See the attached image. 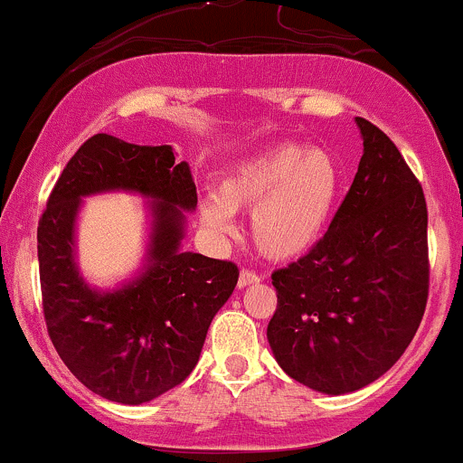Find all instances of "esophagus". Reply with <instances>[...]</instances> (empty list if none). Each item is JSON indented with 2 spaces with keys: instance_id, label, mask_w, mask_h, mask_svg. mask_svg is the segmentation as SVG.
Returning <instances> with one entry per match:
<instances>
[{
  "instance_id": "1",
  "label": "esophagus",
  "mask_w": 463,
  "mask_h": 463,
  "mask_svg": "<svg viewBox=\"0 0 463 463\" xmlns=\"http://www.w3.org/2000/svg\"><path fill=\"white\" fill-rule=\"evenodd\" d=\"M261 283V276H259L257 272H250V269H241V274H239V287H250V285H257Z\"/></svg>"
}]
</instances>
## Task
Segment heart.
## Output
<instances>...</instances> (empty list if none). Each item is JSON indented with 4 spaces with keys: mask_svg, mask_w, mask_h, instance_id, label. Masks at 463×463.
Returning a JSON list of instances; mask_svg holds the SVG:
<instances>
[{
    "mask_svg": "<svg viewBox=\"0 0 463 463\" xmlns=\"http://www.w3.org/2000/svg\"><path fill=\"white\" fill-rule=\"evenodd\" d=\"M344 191L342 165L331 152L283 143L237 165L202 204L211 232H231V213L250 211V235L259 252L287 261L309 252L331 226Z\"/></svg>",
    "mask_w": 463,
    "mask_h": 463,
    "instance_id": "heart-1",
    "label": "heart"
}]
</instances>
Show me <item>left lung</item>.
<instances>
[{
	"label": "left lung",
	"instance_id": "left-lung-1",
	"mask_svg": "<svg viewBox=\"0 0 463 463\" xmlns=\"http://www.w3.org/2000/svg\"><path fill=\"white\" fill-rule=\"evenodd\" d=\"M364 156L331 226L272 274L268 342L279 365L322 394L383 376L422 322L429 298L427 202L383 130L357 117Z\"/></svg>",
	"mask_w": 463,
	"mask_h": 463
}]
</instances>
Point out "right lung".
<instances>
[{
  "label": "right lung",
  "instance_id": "1",
  "mask_svg": "<svg viewBox=\"0 0 463 463\" xmlns=\"http://www.w3.org/2000/svg\"><path fill=\"white\" fill-rule=\"evenodd\" d=\"M106 190L155 200L144 269L113 292L89 286L75 263L81 198ZM195 204L191 169L176 163L172 146H135L104 132L80 146L52 189L36 232L47 333L71 374L106 401L141 405L183 383L235 289V263L180 250L184 211Z\"/></svg>",
  "mask_w": 463,
  "mask_h": 463
}]
</instances>
